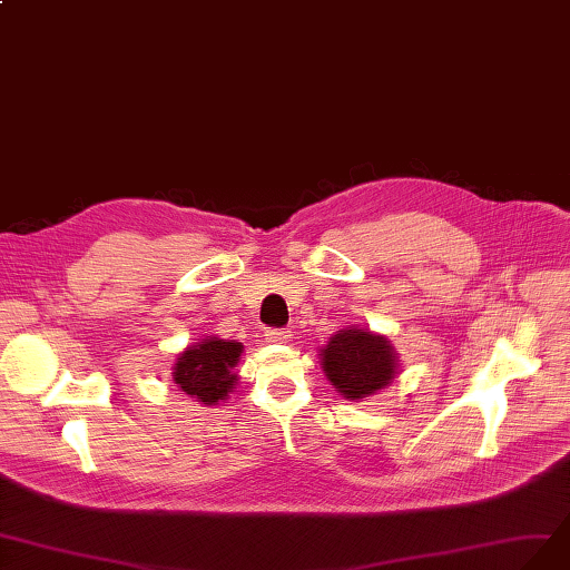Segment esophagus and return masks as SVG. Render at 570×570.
<instances>
[{
	"instance_id": "obj_1",
	"label": "esophagus",
	"mask_w": 570,
	"mask_h": 570,
	"mask_svg": "<svg viewBox=\"0 0 570 570\" xmlns=\"http://www.w3.org/2000/svg\"><path fill=\"white\" fill-rule=\"evenodd\" d=\"M265 335H267V341H272V343H284V341H288V335H286L284 328H269Z\"/></svg>"
}]
</instances>
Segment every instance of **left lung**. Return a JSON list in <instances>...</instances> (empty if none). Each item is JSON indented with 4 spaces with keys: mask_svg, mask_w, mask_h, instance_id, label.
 I'll return each instance as SVG.
<instances>
[{
    "mask_svg": "<svg viewBox=\"0 0 570 570\" xmlns=\"http://www.w3.org/2000/svg\"><path fill=\"white\" fill-rule=\"evenodd\" d=\"M322 368L345 399H366L385 390L396 373V354L385 335L343 328L322 350Z\"/></svg>",
    "mask_w": 570,
    "mask_h": 570,
    "instance_id": "left-lung-1",
    "label": "left lung"
}]
</instances>
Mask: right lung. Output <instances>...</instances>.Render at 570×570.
I'll return each instance as SVG.
<instances>
[{"mask_svg":"<svg viewBox=\"0 0 570 570\" xmlns=\"http://www.w3.org/2000/svg\"><path fill=\"white\" fill-rule=\"evenodd\" d=\"M244 345L223 338H206L185 347L178 354L174 366L176 385L197 402L206 406H216L235 390L237 373L232 371L242 360Z\"/></svg>","mask_w":570,"mask_h":570,"instance_id":"1","label":"right lung"}]
</instances>
